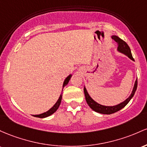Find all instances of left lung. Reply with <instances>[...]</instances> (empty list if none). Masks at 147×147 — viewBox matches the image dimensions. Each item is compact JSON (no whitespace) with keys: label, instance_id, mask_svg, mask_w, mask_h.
Listing matches in <instances>:
<instances>
[{"label":"left lung","instance_id":"left-lung-1","mask_svg":"<svg viewBox=\"0 0 147 147\" xmlns=\"http://www.w3.org/2000/svg\"><path fill=\"white\" fill-rule=\"evenodd\" d=\"M112 38H113L115 42L117 43L118 51L127 55L131 60L134 61V59H133V56H132L131 49H130V47H128V44H127L124 41L122 40L121 39H120L119 37L116 35H113L112 36ZM137 87H138V79L136 80L134 87H133V91H132L131 94L129 96V97H128L127 99L125 100L124 101L122 102V103H119V104L117 105H114V106H105V105H100L99 103H96V102L92 99L91 96L89 95L88 92H87L85 87H84V93H85V99H86L87 104H88L89 106H90L94 111L100 114H104V115H110V114L115 113H116V112L119 111V110L122 109L123 108H124V107L128 104V102L131 100L133 96H134L135 92H136L137 90Z\"/></svg>","mask_w":147,"mask_h":147}]
</instances>
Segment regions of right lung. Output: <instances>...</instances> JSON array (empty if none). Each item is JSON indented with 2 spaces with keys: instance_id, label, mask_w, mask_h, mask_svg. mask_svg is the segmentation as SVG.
Segmentation results:
<instances>
[{
  "instance_id": "add662e5",
  "label": "right lung",
  "mask_w": 147,
  "mask_h": 147,
  "mask_svg": "<svg viewBox=\"0 0 147 147\" xmlns=\"http://www.w3.org/2000/svg\"><path fill=\"white\" fill-rule=\"evenodd\" d=\"M71 77V74H70V75H69V76H67V78L65 79V81H64V82H63V88H64V87L66 86V85L68 84V82L69 81V80H70ZM62 94H61L60 97H59L58 100H57V102L55 103V104L54 105L50 110H49L47 112H46V113L40 114V115H34V117H39V118H45V117H47L50 116V115H53V114L55 113L56 110L58 109L59 106H60V105L61 100H62Z\"/></svg>"
}]
</instances>
